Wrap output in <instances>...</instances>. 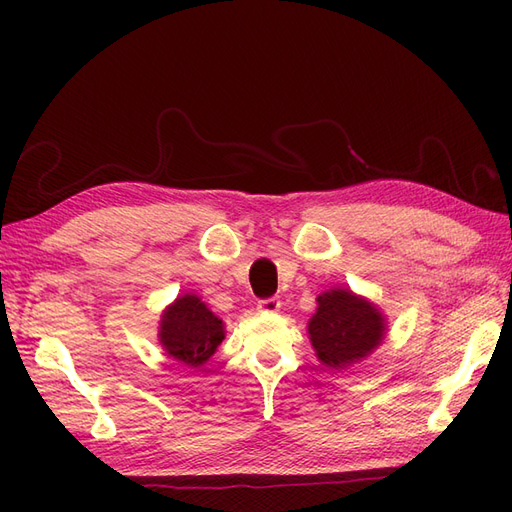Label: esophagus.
I'll return each instance as SVG.
<instances>
[{
  "label": "esophagus",
  "mask_w": 512,
  "mask_h": 512,
  "mask_svg": "<svg viewBox=\"0 0 512 512\" xmlns=\"http://www.w3.org/2000/svg\"><path fill=\"white\" fill-rule=\"evenodd\" d=\"M280 307H282V301L275 297L258 301V312H262V314H275V312H280Z\"/></svg>",
  "instance_id": "1"
}]
</instances>
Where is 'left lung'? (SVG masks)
Here are the masks:
<instances>
[{
    "mask_svg": "<svg viewBox=\"0 0 512 512\" xmlns=\"http://www.w3.org/2000/svg\"><path fill=\"white\" fill-rule=\"evenodd\" d=\"M316 303L307 335L322 365L348 369L361 363L382 346L389 333L382 309L350 288L324 290Z\"/></svg>",
    "mask_w": 512,
    "mask_h": 512,
    "instance_id": "1",
    "label": "left lung"
}]
</instances>
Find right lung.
Wrapping results in <instances>:
<instances>
[{"instance_id": "obj_1", "label": "right lung", "mask_w": 512, "mask_h": 512, "mask_svg": "<svg viewBox=\"0 0 512 512\" xmlns=\"http://www.w3.org/2000/svg\"><path fill=\"white\" fill-rule=\"evenodd\" d=\"M158 327V342L170 359L198 369L218 352L224 342L226 327L207 303L194 292H185L170 303Z\"/></svg>"}]
</instances>
